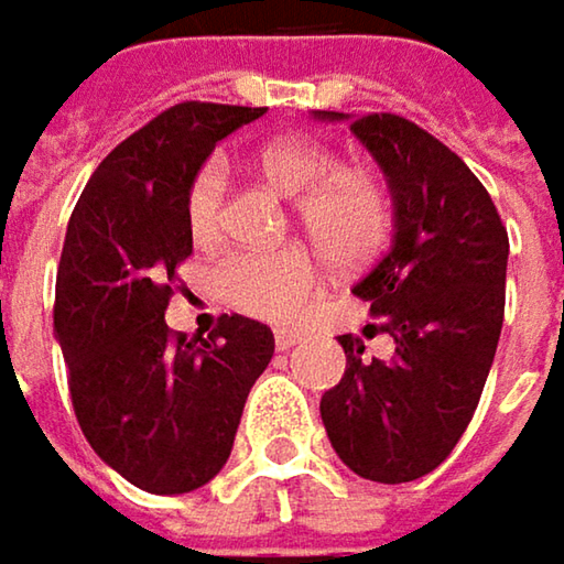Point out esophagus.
Masks as SVG:
<instances>
[{
  "mask_svg": "<svg viewBox=\"0 0 564 564\" xmlns=\"http://www.w3.org/2000/svg\"><path fill=\"white\" fill-rule=\"evenodd\" d=\"M300 341H303V333H296V329H278V333H274L278 351H290V348L300 345Z\"/></svg>",
  "mask_w": 564,
  "mask_h": 564,
  "instance_id": "esophagus-1",
  "label": "esophagus"
}]
</instances>
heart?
<instances>
[{"label":"heart","instance_id":"b5f03b06","mask_svg":"<svg viewBox=\"0 0 564 564\" xmlns=\"http://www.w3.org/2000/svg\"><path fill=\"white\" fill-rule=\"evenodd\" d=\"M261 171L293 199L300 223L329 264L368 258L387 226L381 189L368 177L345 174L338 154L316 141H281L261 154ZM229 164L213 154L186 189V226L199 245L223 235ZM216 286L235 310L261 319H290L316 286V264L303 248L231 251L216 268Z\"/></svg>","mask_w":564,"mask_h":564}]
</instances>
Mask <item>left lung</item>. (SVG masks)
<instances>
[{
  "mask_svg": "<svg viewBox=\"0 0 564 564\" xmlns=\"http://www.w3.org/2000/svg\"><path fill=\"white\" fill-rule=\"evenodd\" d=\"M351 134L393 199L390 251L351 293L381 319L393 355L361 358L365 341L338 335L345 375L323 393L319 413L355 475L403 485L438 468L478 410L503 326L510 241L481 180L430 131L371 112L351 119Z\"/></svg>",
  "mask_w": 564,
  "mask_h": 564,
  "instance_id": "8db88e82",
  "label": "left lung"
}]
</instances>
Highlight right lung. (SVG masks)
Masks as SVG:
<instances>
[{"label":"right lung","mask_w":564,"mask_h":564,"mask_svg":"<svg viewBox=\"0 0 564 564\" xmlns=\"http://www.w3.org/2000/svg\"><path fill=\"white\" fill-rule=\"evenodd\" d=\"M268 109L180 102L129 134L89 177L67 223L54 333L93 452L148 494H186L229 462L274 333L223 316L209 338L164 323L193 254L186 189L213 148Z\"/></svg>","instance_id":"add662e5"}]
</instances>
